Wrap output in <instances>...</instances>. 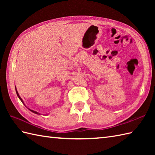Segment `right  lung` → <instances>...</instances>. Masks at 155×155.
<instances>
[{"instance_id": "1", "label": "right lung", "mask_w": 155, "mask_h": 155, "mask_svg": "<svg viewBox=\"0 0 155 155\" xmlns=\"http://www.w3.org/2000/svg\"><path fill=\"white\" fill-rule=\"evenodd\" d=\"M16 94H17V96L18 97V98H19V99L20 100H21V101H22V103H23V101H22V98H21V97H20V96H19V94H18V92H17V91H16ZM23 104H24V103H23ZM29 110H30L31 111H32V113H35V114H39V113H37V112H36V111H35V110H31V109H29Z\"/></svg>"}]
</instances>
